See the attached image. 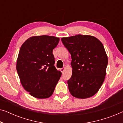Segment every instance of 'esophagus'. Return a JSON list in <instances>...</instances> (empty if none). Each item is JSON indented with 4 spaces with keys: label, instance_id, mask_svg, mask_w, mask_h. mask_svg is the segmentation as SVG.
<instances>
[{
    "label": "esophagus",
    "instance_id": "34e87169",
    "mask_svg": "<svg viewBox=\"0 0 123 123\" xmlns=\"http://www.w3.org/2000/svg\"><path fill=\"white\" fill-rule=\"evenodd\" d=\"M64 70H65V68H62L60 69V71L62 72V73H64Z\"/></svg>",
    "mask_w": 123,
    "mask_h": 123
}]
</instances>
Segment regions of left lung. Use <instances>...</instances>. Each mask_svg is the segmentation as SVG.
<instances>
[{"label": "left lung", "instance_id": "1", "mask_svg": "<svg viewBox=\"0 0 123 123\" xmlns=\"http://www.w3.org/2000/svg\"><path fill=\"white\" fill-rule=\"evenodd\" d=\"M62 41L72 58V75L67 81L70 93L78 98L93 96L106 75L108 60L103 45L88 35L63 37Z\"/></svg>", "mask_w": 123, "mask_h": 123}]
</instances>
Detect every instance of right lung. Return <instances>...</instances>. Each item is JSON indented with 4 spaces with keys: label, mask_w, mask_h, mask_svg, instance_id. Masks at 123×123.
Returning a JSON list of instances; mask_svg holds the SVG:
<instances>
[{
    "label": "right lung",
    "mask_w": 123,
    "mask_h": 123,
    "mask_svg": "<svg viewBox=\"0 0 123 123\" xmlns=\"http://www.w3.org/2000/svg\"><path fill=\"white\" fill-rule=\"evenodd\" d=\"M59 38L47 35L31 37L22 45L17 71L25 90L33 97L46 98L53 95L62 73L54 66L53 50Z\"/></svg>",
    "instance_id": "right-lung-1"
}]
</instances>
